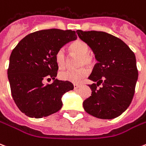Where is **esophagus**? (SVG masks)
<instances>
[{
    "instance_id": "1",
    "label": "esophagus",
    "mask_w": 146,
    "mask_h": 146,
    "mask_svg": "<svg viewBox=\"0 0 146 146\" xmlns=\"http://www.w3.org/2000/svg\"><path fill=\"white\" fill-rule=\"evenodd\" d=\"M81 84H73V87L74 89H78L79 87H80Z\"/></svg>"
}]
</instances>
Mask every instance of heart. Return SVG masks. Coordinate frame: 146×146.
Here are the masks:
<instances>
[{
    "instance_id": "obj_1",
    "label": "heart",
    "mask_w": 146,
    "mask_h": 146,
    "mask_svg": "<svg viewBox=\"0 0 146 146\" xmlns=\"http://www.w3.org/2000/svg\"><path fill=\"white\" fill-rule=\"evenodd\" d=\"M70 50L72 53L80 56L79 59V66H92L95 63V59L93 56L90 53V48L86 42L82 40H76L74 41L70 46ZM55 62L60 69H63L66 64V54L63 48L59 49L55 53ZM87 69L82 68L76 70H67L61 71L59 74V77L60 80L73 83H80L87 76Z\"/></svg>"
}]
</instances>
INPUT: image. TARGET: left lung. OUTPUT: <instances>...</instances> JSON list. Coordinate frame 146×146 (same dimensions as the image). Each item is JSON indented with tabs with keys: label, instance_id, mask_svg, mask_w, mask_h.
I'll use <instances>...</instances> for the list:
<instances>
[{
	"label": "left lung",
	"instance_id": "left-lung-1",
	"mask_svg": "<svg viewBox=\"0 0 146 146\" xmlns=\"http://www.w3.org/2000/svg\"><path fill=\"white\" fill-rule=\"evenodd\" d=\"M95 54L98 63L89 79L92 94L83 108L90 115L103 119L118 117L129 106L135 93L138 70L134 53L122 40L103 31H76ZM102 84V86H98Z\"/></svg>",
	"mask_w": 146,
	"mask_h": 146
}]
</instances>
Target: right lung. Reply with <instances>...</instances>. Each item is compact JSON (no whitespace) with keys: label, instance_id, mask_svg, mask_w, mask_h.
<instances>
[{"label":"right lung","instance_id":"add662e5","mask_svg":"<svg viewBox=\"0 0 146 146\" xmlns=\"http://www.w3.org/2000/svg\"><path fill=\"white\" fill-rule=\"evenodd\" d=\"M76 38L71 30H42L27 35L12 50L7 69L11 95L26 115L46 117L62 108V96L73 90V85L55 80L59 69L55 53ZM50 78L54 80L53 84L43 85L44 79Z\"/></svg>","mask_w":146,"mask_h":146}]
</instances>
